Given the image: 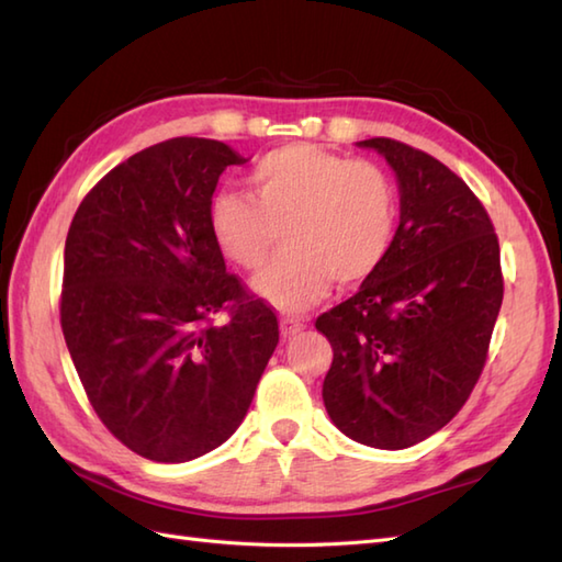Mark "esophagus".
Instances as JSON below:
<instances>
[{
  "label": "esophagus",
  "mask_w": 562,
  "mask_h": 562,
  "mask_svg": "<svg viewBox=\"0 0 562 562\" xmlns=\"http://www.w3.org/2000/svg\"><path fill=\"white\" fill-rule=\"evenodd\" d=\"M304 330V324L300 318H282L280 321V333H282V338H294V336H300V333Z\"/></svg>",
  "instance_id": "obj_1"
}]
</instances>
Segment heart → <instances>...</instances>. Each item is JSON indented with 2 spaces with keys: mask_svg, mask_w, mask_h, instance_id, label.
Here are the masks:
<instances>
[{
  "mask_svg": "<svg viewBox=\"0 0 562 562\" xmlns=\"http://www.w3.org/2000/svg\"><path fill=\"white\" fill-rule=\"evenodd\" d=\"M250 195L210 198V229L238 268L260 270L284 229L288 250L260 272L256 292L284 314L324 300L333 280L352 288L386 260L398 224V193L386 169L316 145L266 154L248 173Z\"/></svg>",
  "mask_w": 562,
  "mask_h": 562,
  "instance_id": "1",
  "label": "heart"
}]
</instances>
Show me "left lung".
<instances>
[{
	"label": "left lung",
	"mask_w": 562,
	"mask_h": 562,
	"mask_svg": "<svg viewBox=\"0 0 562 562\" xmlns=\"http://www.w3.org/2000/svg\"><path fill=\"white\" fill-rule=\"evenodd\" d=\"M357 145L396 171L401 224L360 292L316 318L333 348L324 403L350 439L405 449L479 384L505 294L499 244L483 202L445 164L389 137Z\"/></svg>",
	"instance_id": "1"
}]
</instances>
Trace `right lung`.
<instances>
[{
	"label": "right lung",
	"mask_w": 562,
	"mask_h": 562,
	"mask_svg": "<svg viewBox=\"0 0 562 562\" xmlns=\"http://www.w3.org/2000/svg\"><path fill=\"white\" fill-rule=\"evenodd\" d=\"M232 164L246 159L217 139L159 142L105 173L67 232V350L101 423L149 461L229 439L280 340L272 306L226 272L210 229Z\"/></svg>",
	"instance_id": "obj_1"
}]
</instances>
